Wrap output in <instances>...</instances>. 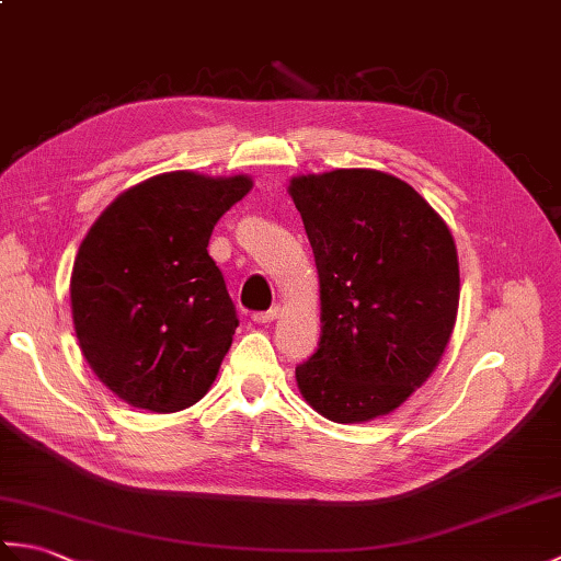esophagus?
<instances>
[{"label":"esophagus","mask_w":561,"mask_h":561,"mask_svg":"<svg viewBox=\"0 0 561 561\" xmlns=\"http://www.w3.org/2000/svg\"><path fill=\"white\" fill-rule=\"evenodd\" d=\"M279 318V306H272L270 311H265V313H253V320L257 325H265V323H272V320H277Z\"/></svg>","instance_id":"esophagus-1"}]
</instances>
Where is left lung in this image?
<instances>
[{
  "label": "left lung",
  "instance_id": "8db88e82",
  "mask_svg": "<svg viewBox=\"0 0 561 561\" xmlns=\"http://www.w3.org/2000/svg\"><path fill=\"white\" fill-rule=\"evenodd\" d=\"M320 282V342L296 366L304 400L337 424L386 416L444 356L460 301L458 250L440 214L374 169L294 175Z\"/></svg>",
  "mask_w": 561,
  "mask_h": 561
}]
</instances>
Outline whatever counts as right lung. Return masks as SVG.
I'll use <instances>...</instances> for the list:
<instances>
[{
	"label": "right lung",
	"mask_w": 561,
	"mask_h": 561,
	"mask_svg": "<svg viewBox=\"0 0 561 561\" xmlns=\"http://www.w3.org/2000/svg\"><path fill=\"white\" fill-rule=\"evenodd\" d=\"M250 175L171 171L117 195L71 267V320L101 383L139 410L181 412L207 396L238 328L209 236Z\"/></svg>",
	"instance_id": "add662e5"
}]
</instances>
